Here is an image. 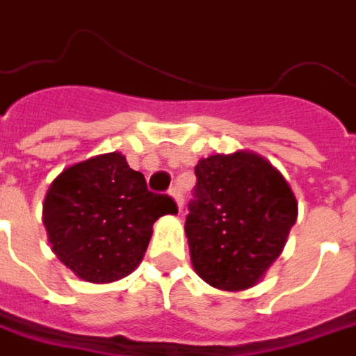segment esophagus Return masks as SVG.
<instances>
[{
  "label": "esophagus",
  "mask_w": 356,
  "mask_h": 356,
  "mask_svg": "<svg viewBox=\"0 0 356 356\" xmlns=\"http://www.w3.org/2000/svg\"><path fill=\"white\" fill-rule=\"evenodd\" d=\"M169 195H171V197L175 199V203H177L179 213H181V211H183V199H181V191H179L177 187H173V189L169 191Z\"/></svg>",
  "instance_id": "34e87169"
}]
</instances>
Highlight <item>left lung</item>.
Listing matches in <instances>:
<instances>
[{"instance_id": "obj_1", "label": "left lung", "mask_w": 356, "mask_h": 356, "mask_svg": "<svg viewBox=\"0 0 356 356\" xmlns=\"http://www.w3.org/2000/svg\"><path fill=\"white\" fill-rule=\"evenodd\" d=\"M195 175L185 219L195 273L221 291L257 285L297 221L289 183L253 151L211 155L195 165Z\"/></svg>"}]
</instances>
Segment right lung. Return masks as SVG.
Wrapping results in <instances>:
<instances>
[{
	"label": "right lung",
	"mask_w": 356,
	"mask_h": 356,
	"mask_svg": "<svg viewBox=\"0 0 356 356\" xmlns=\"http://www.w3.org/2000/svg\"><path fill=\"white\" fill-rule=\"evenodd\" d=\"M177 213L113 151L63 169L49 185L43 225L57 259L87 283L127 277L145 255L153 223Z\"/></svg>",
	"instance_id": "obj_1"
}]
</instances>
